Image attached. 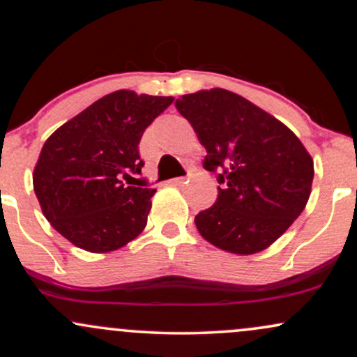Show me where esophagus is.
<instances>
[{
  "label": "esophagus",
  "mask_w": 357,
  "mask_h": 357,
  "mask_svg": "<svg viewBox=\"0 0 357 357\" xmlns=\"http://www.w3.org/2000/svg\"><path fill=\"white\" fill-rule=\"evenodd\" d=\"M185 180H187V177H177V178H170V180H168V183H170V185L180 187V185H182V183H185Z\"/></svg>",
  "instance_id": "esophagus-1"
}]
</instances>
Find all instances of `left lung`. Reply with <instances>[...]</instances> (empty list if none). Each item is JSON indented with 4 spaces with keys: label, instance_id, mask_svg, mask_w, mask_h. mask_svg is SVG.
Listing matches in <instances>:
<instances>
[{
    "label": "left lung",
    "instance_id": "obj_1",
    "mask_svg": "<svg viewBox=\"0 0 357 357\" xmlns=\"http://www.w3.org/2000/svg\"><path fill=\"white\" fill-rule=\"evenodd\" d=\"M175 107L206 148L204 168L218 174V200L195 215L200 236L236 255L266 250L310 197L314 160L305 146L282 121L231 91L185 94Z\"/></svg>",
    "mask_w": 357,
    "mask_h": 357
}]
</instances>
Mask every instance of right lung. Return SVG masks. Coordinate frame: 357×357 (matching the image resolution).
<instances>
[{"instance_id":"1","label":"right lung","mask_w":357,"mask_h":357,"mask_svg":"<svg viewBox=\"0 0 357 357\" xmlns=\"http://www.w3.org/2000/svg\"><path fill=\"white\" fill-rule=\"evenodd\" d=\"M172 102L116 91L52 133L35 165L33 190L55 231L81 250L107 253L145 229L157 190L124 180L142 174L143 131Z\"/></svg>"}]
</instances>
